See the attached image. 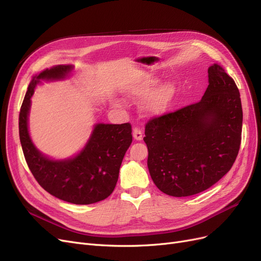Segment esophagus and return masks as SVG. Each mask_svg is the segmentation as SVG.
Here are the masks:
<instances>
[{
  "label": "esophagus",
  "mask_w": 261,
  "mask_h": 261,
  "mask_svg": "<svg viewBox=\"0 0 261 261\" xmlns=\"http://www.w3.org/2000/svg\"><path fill=\"white\" fill-rule=\"evenodd\" d=\"M133 138L136 139L137 141L143 140V131H142L141 128L134 127V129H133Z\"/></svg>",
  "instance_id": "obj_1"
}]
</instances>
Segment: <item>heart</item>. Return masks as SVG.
<instances>
[{
  "label": "heart",
  "instance_id": "1",
  "mask_svg": "<svg viewBox=\"0 0 261 261\" xmlns=\"http://www.w3.org/2000/svg\"><path fill=\"white\" fill-rule=\"evenodd\" d=\"M158 80L153 75L143 73L127 88L129 95L134 98H144L150 95L145 104L146 111L150 114L158 115L165 113L173 102L175 89L170 83L159 87L154 92Z\"/></svg>",
  "mask_w": 261,
  "mask_h": 261
}]
</instances>
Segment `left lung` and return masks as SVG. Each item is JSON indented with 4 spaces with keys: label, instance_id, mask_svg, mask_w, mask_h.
Returning <instances> with one entry per match:
<instances>
[{
    "label": "left lung",
    "instance_id": "left-lung-1",
    "mask_svg": "<svg viewBox=\"0 0 261 261\" xmlns=\"http://www.w3.org/2000/svg\"><path fill=\"white\" fill-rule=\"evenodd\" d=\"M199 102L149 119L144 142L147 167L165 194L186 197L209 189L228 172L240 150V91L220 65L208 68Z\"/></svg>",
    "mask_w": 261,
    "mask_h": 261
}]
</instances>
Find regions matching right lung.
<instances>
[{"instance_id":"1","label":"right lung","mask_w":261,"mask_h":261,"mask_svg":"<svg viewBox=\"0 0 261 261\" xmlns=\"http://www.w3.org/2000/svg\"><path fill=\"white\" fill-rule=\"evenodd\" d=\"M72 69L58 65L33 77L19 113V139L31 173L49 194L75 205H89L107 198L118 181L123 156L132 142L129 122L95 125L86 147L73 158L52 161L33 145L28 132L31 96L41 79H62Z\"/></svg>"}]
</instances>
